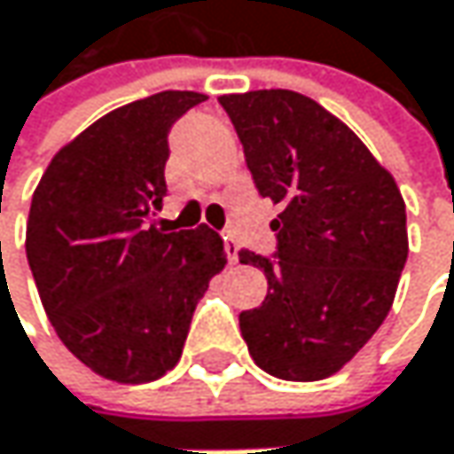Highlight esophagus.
<instances>
[{
  "label": "esophagus",
  "mask_w": 454,
  "mask_h": 454,
  "mask_svg": "<svg viewBox=\"0 0 454 454\" xmlns=\"http://www.w3.org/2000/svg\"><path fill=\"white\" fill-rule=\"evenodd\" d=\"M224 251H227L230 263H238V243H235L232 235H224Z\"/></svg>",
  "instance_id": "1"
}]
</instances>
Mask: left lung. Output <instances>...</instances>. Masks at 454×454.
<instances>
[{
  "label": "left lung",
  "instance_id": "left-lung-1",
  "mask_svg": "<svg viewBox=\"0 0 454 454\" xmlns=\"http://www.w3.org/2000/svg\"><path fill=\"white\" fill-rule=\"evenodd\" d=\"M271 219L269 293L240 313L258 369L318 381L342 369L387 318L408 258L405 200L364 141L313 98L271 88L219 96Z\"/></svg>",
  "mask_w": 454,
  "mask_h": 454
}]
</instances>
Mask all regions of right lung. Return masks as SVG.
<instances>
[{
  "instance_id": "1",
  "label": "right lung",
  "mask_w": 454,
  "mask_h": 454,
  "mask_svg": "<svg viewBox=\"0 0 454 454\" xmlns=\"http://www.w3.org/2000/svg\"><path fill=\"white\" fill-rule=\"evenodd\" d=\"M200 101L161 90L104 114L54 153L30 200L26 254L43 311L81 364L120 384L177 366L227 263L206 224L164 232L148 222L167 196L169 128Z\"/></svg>"
}]
</instances>
